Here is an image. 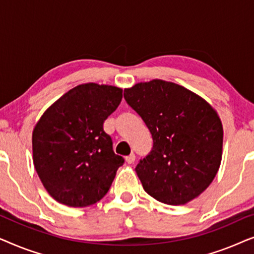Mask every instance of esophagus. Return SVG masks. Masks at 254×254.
Here are the masks:
<instances>
[{
  "label": "esophagus",
  "instance_id": "34e87169",
  "mask_svg": "<svg viewBox=\"0 0 254 254\" xmlns=\"http://www.w3.org/2000/svg\"><path fill=\"white\" fill-rule=\"evenodd\" d=\"M125 159H126L127 164H133V163L135 162V155L134 154H130L129 156H127V157L125 158Z\"/></svg>",
  "mask_w": 254,
  "mask_h": 254
}]
</instances>
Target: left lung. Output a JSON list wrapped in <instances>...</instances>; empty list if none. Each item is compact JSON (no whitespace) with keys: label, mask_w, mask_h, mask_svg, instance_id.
Here are the masks:
<instances>
[{"label":"left lung","mask_w":254,"mask_h":254,"mask_svg":"<svg viewBox=\"0 0 254 254\" xmlns=\"http://www.w3.org/2000/svg\"><path fill=\"white\" fill-rule=\"evenodd\" d=\"M128 105L150 130L154 145L135 168L142 186L159 202L178 206L195 199L220 169L223 127L202 97L163 79L125 89Z\"/></svg>","instance_id":"obj_1"}]
</instances>
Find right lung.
<instances>
[{"label":"right lung","instance_id":"1","mask_svg":"<svg viewBox=\"0 0 254 254\" xmlns=\"http://www.w3.org/2000/svg\"><path fill=\"white\" fill-rule=\"evenodd\" d=\"M121 98L118 86L79 84L52 104L36 124L33 164L58 202L86 207L110 190L124 158L114 154L103 125Z\"/></svg>","mask_w":254,"mask_h":254}]
</instances>
